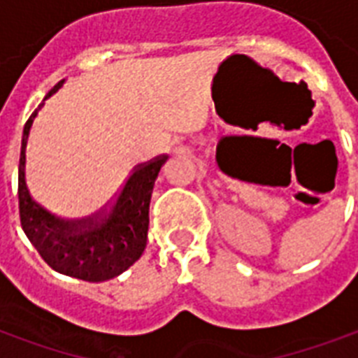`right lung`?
I'll return each instance as SVG.
<instances>
[{"instance_id": "obj_1", "label": "right lung", "mask_w": 358, "mask_h": 358, "mask_svg": "<svg viewBox=\"0 0 358 358\" xmlns=\"http://www.w3.org/2000/svg\"><path fill=\"white\" fill-rule=\"evenodd\" d=\"M63 83L64 80L59 81L46 98L55 94ZM35 115L36 111L25 124L20 154L18 201L25 236L42 260L61 275L87 282H103L119 277L139 260L146 247L152 189L167 156H157L152 162L137 165L115 201L102 213L80 221L61 219L36 204L25 184V146Z\"/></svg>"}]
</instances>
